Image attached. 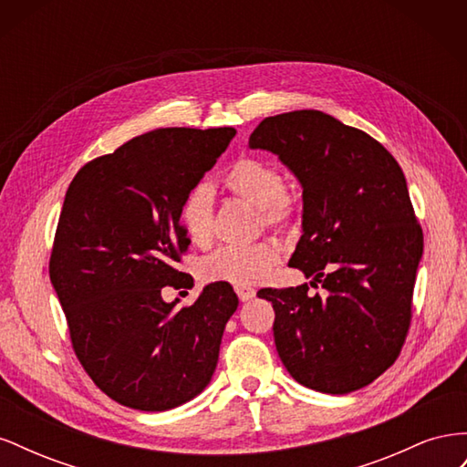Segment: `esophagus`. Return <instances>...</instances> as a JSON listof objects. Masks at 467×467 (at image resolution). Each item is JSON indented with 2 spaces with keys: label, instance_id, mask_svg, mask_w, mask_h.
Instances as JSON below:
<instances>
[{
  "label": "esophagus",
  "instance_id": "esophagus-1",
  "mask_svg": "<svg viewBox=\"0 0 467 467\" xmlns=\"http://www.w3.org/2000/svg\"><path fill=\"white\" fill-rule=\"evenodd\" d=\"M235 292H237V296H239V300L242 302H249V300H253L255 298V290L253 288H249V286H235Z\"/></svg>",
  "mask_w": 467,
  "mask_h": 467
}]
</instances>
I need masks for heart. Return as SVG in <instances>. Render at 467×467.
<instances>
[{
	"mask_svg": "<svg viewBox=\"0 0 467 467\" xmlns=\"http://www.w3.org/2000/svg\"><path fill=\"white\" fill-rule=\"evenodd\" d=\"M222 187L237 201L259 210L261 225L286 230L300 216V202L286 189L285 175L273 161L244 155L222 175ZM179 222L194 245H208L214 235V196L199 182L187 191L179 204ZM282 261V247L275 239L247 247H222L202 261L201 273L212 282L253 286L273 275Z\"/></svg>",
	"mask_w": 467,
	"mask_h": 467,
	"instance_id": "heart-1",
	"label": "heart"
}]
</instances>
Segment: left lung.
<instances>
[{"instance_id": "left-lung-1", "label": "left lung", "mask_w": 467, "mask_h": 467, "mask_svg": "<svg viewBox=\"0 0 467 467\" xmlns=\"http://www.w3.org/2000/svg\"><path fill=\"white\" fill-rule=\"evenodd\" d=\"M251 148L276 153L304 187V235L290 266L307 285L257 292L275 307L282 364L302 386L357 391L398 360L413 317L422 230L400 163L321 110L265 119Z\"/></svg>"}]
</instances>
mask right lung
I'll list each match as a JSON object with an SVG mask.
<instances>
[{"label":"right lung","instance_id":"add662e5","mask_svg":"<svg viewBox=\"0 0 467 467\" xmlns=\"http://www.w3.org/2000/svg\"><path fill=\"white\" fill-rule=\"evenodd\" d=\"M235 129H160L83 165L69 182L48 273L83 370L110 400L167 411L214 374L237 309L228 282L175 309L161 290L192 286L177 268L191 239L179 222L189 189L230 146Z\"/></svg>","mask_w":467,"mask_h":467}]
</instances>
